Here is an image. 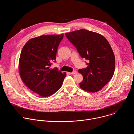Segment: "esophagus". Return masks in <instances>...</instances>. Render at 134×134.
Here are the masks:
<instances>
[{"label": "esophagus", "instance_id": "34e87169", "mask_svg": "<svg viewBox=\"0 0 134 134\" xmlns=\"http://www.w3.org/2000/svg\"><path fill=\"white\" fill-rule=\"evenodd\" d=\"M71 74H72V75H74V74H77V71H76V70H75V71H72V72H71L70 73Z\"/></svg>", "mask_w": 134, "mask_h": 134}]
</instances>
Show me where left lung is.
Listing matches in <instances>:
<instances>
[{
	"label": "left lung",
	"instance_id": "1",
	"mask_svg": "<svg viewBox=\"0 0 134 134\" xmlns=\"http://www.w3.org/2000/svg\"><path fill=\"white\" fill-rule=\"evenodd\" d=\"M65 35L81 57L89 60L86 68L78 70L83 76L80 87L88 92H98L115 71V58L109 43L103 35L84 29Z\"/></svg>",
	"mask_w": 134,
	"mask_h": 134
}]
</instances>
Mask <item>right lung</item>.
<instances>
[{"label": "right lung", "mask_w": 134, "mask_h": 134, "mask_svg": "<svg viewBox=\"0 0 134 134\" xmlns=\"http://www.w3.org/2000/svg\"><path fill=\"white\" fill-rule=\"evenodd\" d=\"M64 34L45 35L29 39L23 47L18 64L20 78L41 97L52 95L60 88L66 73L51 68Z\"/></svg>", "instance_id": "1"}]
</instances>
